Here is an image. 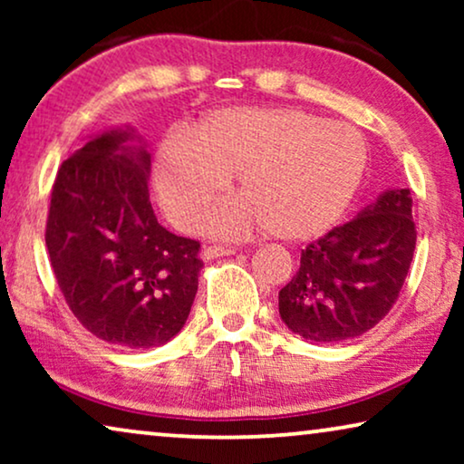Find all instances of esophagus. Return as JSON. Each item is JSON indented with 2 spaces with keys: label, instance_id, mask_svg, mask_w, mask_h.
Returning a JSON list of instances; mask_svg holds the SVG:
<instances>
[{
  "label": "esophagus",
  "instance_id": "34e87169",
  "mask_svg": "<svg viewBox=\"0 0 464 464\" xmlns=\"http://www.w3.org/2000/svg\"><path fill=\"white\" fill-rule=\"evenodd\" d=\"M234 246H221V245H211V246H205V251H202V259L205 262H211V259H218V257H226V256H234Z\"/></svg>",
  "mask_w": 464,
  "mask_h": 464
}]
</instances>
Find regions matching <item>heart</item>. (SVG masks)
Wrapping results in <instances>:
<instances>
[{
	"label": "heart",
	"instance_id": "heart-1",
	"mask_svg": "<svg viewBox=\"0 0 464 464\" xmlns=\"http://www.w3.org/2000/svg\"><path fill=\"white\" fill-rule=\"evenodd\" d=\"M365 167V141L348 124L297 107L238 105L164 137L151 181L164 213L196 230L237 173L243 198L215 211L211 230L226 237L270 230L304 243L338 226Z\"/></svg>",
	"mask_w": 464,
	"mask_h": 464
}]
</instances>
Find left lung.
<instances>
[{
    "label": "left lung",
    "instance_id": "1",
    "mask_svg": "<svg viewBox=\"0 0 464 464\" xmlns=\"http://www.w3.org/2000/svg\"><path fill=\"white\" fill-rule=\"evenodd\" d=\"M414 249L410 189H386L302 251L300 270L278 291V314L291 332L321 344L363 335L397 302Z\"/></svg>",
    "mask_w": 464,
    "mask_h": 464
}]
</instances>
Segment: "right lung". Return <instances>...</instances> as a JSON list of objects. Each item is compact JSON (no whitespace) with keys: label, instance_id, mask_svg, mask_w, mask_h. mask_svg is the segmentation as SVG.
Segmentation results:
<instances>
[{"label":"right lung","instance_id":"obj_1","mask_svg":"<svg viewBox=\"0 0 464 464\" xmlns=\"http://www.w3.org/2000/svg\"><path fill=\"white\" fill-rule=\"evenodd\" d=\"M151 154L132 126L88 137L61 164L46 224L50 266L82 325L124 348L167 344L186 325L198 240L158 224Z\"/></svg>","mask_w":464,"mask_h":464}]
</instances>
